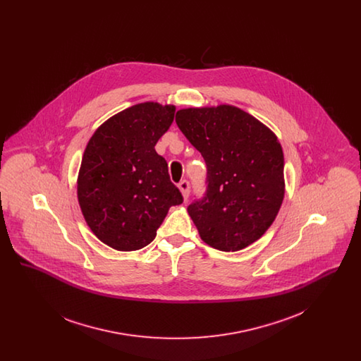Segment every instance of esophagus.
<instances>
[{
	"label": "esophagus",
	"instance_id": "esophagus-1",
	"mask_svg": "<svg viewBox=\"0 0 361 361\" xmlns=\"http://www.w3.org/2000/svg\"><path fill=\"white\" fill-rule=\"evenodd\" d=\"M178 188L183 192L184 199L187 200L189 197V192H190V184H189L188 180H183V181L178 184Z\"/></svg>",
	"mask_w": 361,
	"mask_h": 361
}]
</instances>
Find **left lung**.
I'll use <instances>...</instances> for the list:
<instances>
[{"instance_id":"1","label":"left lung","mask_w":361,"mask_h":361,"mask_svg":"<svg viewBox=\"0 0 361 361\" xmlns=\"http://www.w3.org/2000/svg\"><path fill=\"white\" fill-rule=\"evenodd\" d=\"M176 123L206 161V192L188 206L202 240L222 252L259 240L284 197V155L275 134L231 105L180 109Z\"/></svg>"}]
</instances>
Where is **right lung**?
Listing matches in <instances>:
<instances>
[{"mask_svg": "<svg viewBox=\"0 0 361 361\" xmlns=\"http://www.w3.org/2000/svg\"><path fill=\"white\" fill-rule=\"evenodd\" d=\"M174 111L173 105L137 104L105 121L86 146L77 185L80 207L97 238L116 250L149 245L169 208L184 200L154 149Z\"/></svg>", "mask_w": 361, "mask_h": 361, "instance_id": "obj_1", "label": "right lung"}]
</instances>
